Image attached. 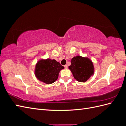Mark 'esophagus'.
<instances>
[{"instance_id": "obj_1", "label": "esophagus", "mask_w": 126, "mask_h": 126, "mask_svg": "<svg viewBox=\"0 0 126 126\" xmlns=\"http://www.w3.org/2000/svg\"><path fill=\"white\" fill-rule=\"evenodd\" d=\"M64 68H66V69H67V68H68V66L67 65V64H65V65L64 66Z\"/></svg>"}]
</instances>
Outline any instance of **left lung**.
<instances>
[{
	"instance_id": "8db88e82",
	"label": "left lung",
	"mask_w": 126,
	"mask_h": 126,
	"mask_svg": "<svg viewBox=\"0 0 126 126\" xmlns=\"http://www.w3.org/2000/svg\"><path fill=\"white\" fill-rule=\"evenodd\" d=\"M75 79L79 82H86L94 74L93 63L88 58L76 56L71 59L69 66Z\"/></svg>"
}]
</instances>
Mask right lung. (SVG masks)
<instances>
[{
  "label": "right lung",
  "mask_w": 126,
  "mask_h": 126,
  "mask_svg": "<svg viewBox=\"0 0 126 126\" xmlns=\"http://www.w3.org/2000/svg\"><path fill=\"white\" fill-rule=\"evenodd\" d=\"M64 67L55 59H41L36 65L35 75L41 81L51 84L58 79L60 71Z\"/></svg>",
  "instance_id": "obj_1"
}]
</instances>
